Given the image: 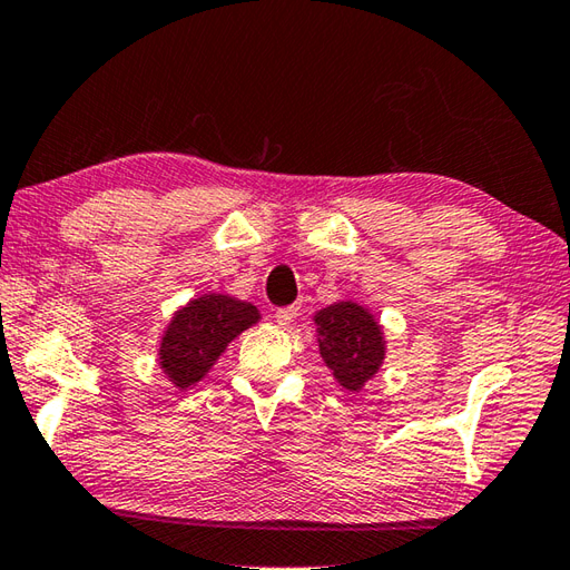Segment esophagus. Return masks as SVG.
<instances>
[{"label": "esophagus", "instance_id": "34e87169", "mask_svg": "<svg viewBox=\"0 0 570 570\" xmlns=\"http://www.w3.org/2000/svg\"><path fill=\"white\" fill-rule=\"evenodd\" d=\"M297 307L295 305H289V307H281V309H275V322L281 324V326H287V324H293L295 322V317H297Z\"/></svg>", "mask_w": 570, "mask_h": 570}]
</instances>
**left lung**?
Listing matches in <instances>:
<instances>
[{
  "instance_id": "obj_1",
  "label": "left lung",
  "mask_w": 570,
  "mask_h": 570,
  "mask_svg": "<svg viewBox=\"0 0 570 570\" xmlns=\"http://www.w3.org/2000/svg\"><path fill=\"white\" fill-rule=\"evenodd\" d=\"M320 326V353L336 381L361 390L385 358L383 332L356 302H336L314 317Z\"/></svg>"
}]
</instances>
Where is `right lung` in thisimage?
<instances>
[{"instance_id": "right-lung-1", "label": "right lung", "mask_w": 570, "mask_h": 570, "mask_svg": "<svg viewBox=\"0 0 570 570\" xmlns=\"http://www.w3.org/2000/svg\"><path fill=\"white\" fill-rule=\"evenodd\" d=\"M261 320L248 302L205 295L175 314L160 341V365L178 387H189L207 375L232 341Z\"/></svg>"}]
</instances>
